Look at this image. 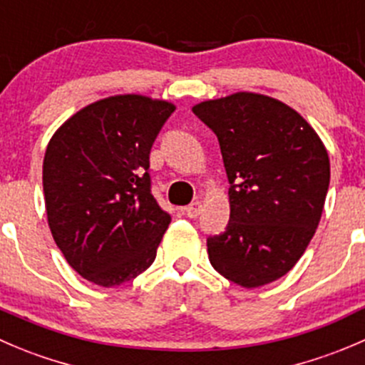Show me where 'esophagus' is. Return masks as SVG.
I'll list each match as a JSON object with an SVG mask.
<instances>
[{
  "label": "esophagus",
  "instance_id": "obj_1",
  "mask_svg": "<svg viewBox=\"0 0 365 365\" xmlns=\"http://www.w3.org/2000/svg\"><path fill=\"white\" fill-rule=\"evenodd\" d=\"M201 208H203V205H201V201H194V203H190L189 207L185 208V214L189 215L190 219H196L197 215L201 214Z\"/></svg>",
  "mask_w": 365,
  "mask_h": 365
}]
</instances>
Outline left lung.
I'll return each instance as SVG.
<instances>
[{"mask_svg":"<svg viewBox=\"0 0 365 365\" xmlns=\"http://www.w3.org/2000/svg\"><path fill=\"white\" fill-rule=\"evenodd\" d=\"M192 112L217 135L230 222L208 237L212 267L257 289L287 274L316 233L330 158L316 130L289 105L257 93L201 101Z\"/></svg>","mask_w":365,"mask_h":365,"instance_id":"left-lung-1","label":"left lung"}]
</instances>
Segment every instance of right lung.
Masks as SVG:
<instances>
[{
    "label": "right lung",
    "instance_id": "obj_1",
    "mask_svg": "<svg viewBox=\"0 0 365 365\" xmlns=\"http://www.w3.org/2000/svg\"><path fill=\"white\" fill-rule=\"evenodd\" d=\"M175 108L119 94L78 110L49 139L42 164L48 225L85 280L115 287L153 264L171 215L151 194L150 151Z\"/></svg>",
    "mask_w": 365,
    "mask_h": 365
}]
</instances>
